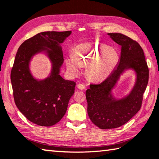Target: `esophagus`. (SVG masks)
Listing matches in <instances>:
<instances>
[{"label": "esophagus", "mask_w": 159, "mask_h": 159, "mask_svg": "<svg viewBox=\"0 0 159 159\" xmlns=\"http://www.w3.org/2000/svg\"><path fill=\"white\" fill-rule=\"evenodd\" d=\"M77 88L80 90H84V89H85V85L82 84V83H79L77 85Z\"/></svg>", "instance_id": "esophagus-1"}]
</instances>
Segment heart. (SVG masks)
Here are the masks:
<instances>
[{
	"instance_id": "b5f03b06",
	"label": "heart",
	"mask_w": 159,
	"mask_h": 159,
	"mask_svg": "<svg viewBox=\"0 0 159 159\" xmlns=\"http://www.w3.org/2000/svg\"><path fill=\"white\" fill-rule=\"evenodd\" d=\"M109 45L98 42L85 43L75 48L74 56L66 60L67 69L73 74L80 71L81 66H88V74L95 79L109 76L116 64L117 57Z\"/></svg>"
}]
</instances>
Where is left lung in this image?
Listing matches in <instances>:
<instances>
[{
	"mask_svg": "<svg viewBox=\"0 0 159 159\" xmlns=\"http://www.w3.org/2000/svg\"><path fill=\"white\" fill-rule=\"evenodd\" d=\"M108 35L121 46L120 60L106 80L99 84H90L89 89L86 90L88 116L101 129L120 127L139 111L149 80V68L144 51L138 43L122 34ZM128 69H133L136 72V83L127 96L116 99L111 91L120 75Z\"/></svg>",
	"mask_w": 159,
	"mask_h": 159,
	"instance_id": "left-lung-1",
	"label": "left lung"
}]
</instances>
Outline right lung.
Here are the masks:
<instances>
[{"instance_id":"right-lung-1","label":"right lung","mask_w":159,"mask_h":159,"mask_svg":"<svg viewBox=\"0 0 159 159\" xmlns=\"http://www.w3.org/2000/svg\"><path fill=\"white\" fill-rule=\"evenodd\" d=\"M71 31H45L21 44L16 54L11 79L16 106L31 122L52 126L62 118L76 83L64 79L60 68L64 62L62 43ZM40 52L47 54L52 63L50 76L43 80L34 79L29 69L31 58Z\"/></svg>"}]
</instances>
